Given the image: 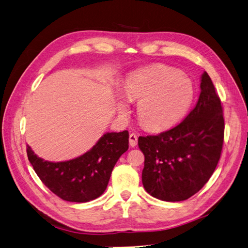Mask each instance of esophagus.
Returning a JSON list of instances; mask_svg holds the SVG:
<instances>
[{"mask_svg": "<svg viewBox=\"0 0 248 248\" xmlns=\"http://www.w3.org/2000/svg\"><path fill=\"white\" fill-rule=\"evenodd\" d=\"M129 145L132 148L138 145V136L136 133H131L129 136Z\"/></svg>", "mask_w": 248, "mask_h": 248, "instance_id": "esophagus-1", "label": "esophagus"}]
</instances>
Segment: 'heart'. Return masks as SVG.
<instances>
[{
  "label": "heart",
  "instance_id": "b5f03b06",
  "mask_svg": "<svg viewBox=\"0 0 248 248\" xmlns=\"http://www.w3.org/2000/svg\"><path fill=\"white\" fill-rule=\"evenodd\" d=\"M124 95L139 101L138 118L148 130H163L172 126L189 109L196 95L192 80L164 65L134 72L127 78ZM118 109L126 114L128 104L121 98Z\"/></svg>",
  "mask_w": 248,
  "mask_h": 248
}]
</instances>
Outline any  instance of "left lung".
I'll return each instance as SVG.
<instances>
[{
	"label": "left lung",
	"mask_w": 248,
	"mask_h": 248,
	"mask_svg": "<svg viewBox=\"0 0 248 248\" xmlns=\"http://www.w3.org/2000/svg\"><path fill=\"white\" fill-rule=\"evenodd\" d=\"M223 137L220 99L205 71L199 100L188 116L170 130L139 138V147L145 155L141 181L146 191L166 202L192 197L215 170Z\"/></svg>",
	"instance_id": "left-lung-1"
}]
</instances>
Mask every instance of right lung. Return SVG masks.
<instances>
[{
  "instance_id": "1",
  "label": "right lung",
  "mask_w": 248,
  "mask_h": 248,
  "mask_svg": "<svg viewBox=\"0 0 248 248\" xmlns=\"http://www.w3.org/2000/svg\"><path fill=\"white\" fill-rule=\"evenodd\" d=\"M129 133L108 132L96 145L77 158L50 162L27 147L29 161L37 176L57 197L67 202H86L104 192L116 162L128 150Z\"/></svg>"
}]
</instances>
